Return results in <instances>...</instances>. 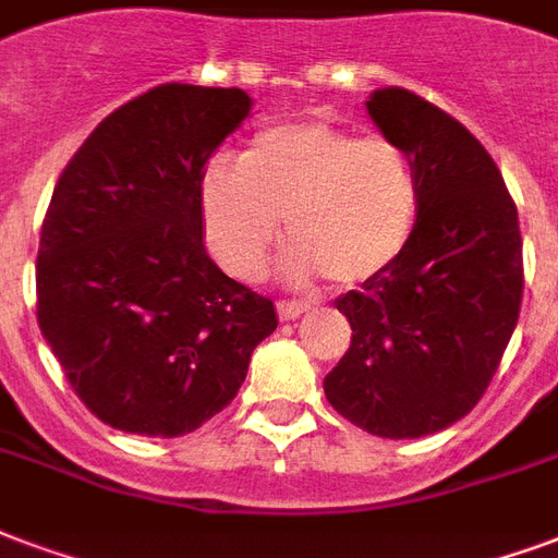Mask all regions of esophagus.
I'll return each instance as SVG.
<instances>
[{"label":"esophagus","mask_w":558,"mask_h":558,"mask_svg":"<svg viewBox=\"0 0 558 558\" xmlns=\"http://www.w3.org/2000/svg\"><path fill=\"white\" fill-rule=\"evenodd\" d=\"M276 312H279L282 320H296L300 314L308 312V305L300 303V300H279V303H276Z\"/></svg>","instance_id":"1"}]
</instances>
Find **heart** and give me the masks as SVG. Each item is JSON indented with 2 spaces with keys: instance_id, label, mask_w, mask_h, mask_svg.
<instances>
[{
  "instance_id": "b5f03b06",
  "label": "heart",
  "mask_w": 558,
  "mask_h": 558,
  "mask_svg": "<svg viewBox=\"0 0 558 558\" xmlns=\"http://www.w3.org/2000/svg\"><path fill=\"white\" fill-rule=\"evenodd\" d=\"M417 205L421 182L403 146L329 123L270 125L241 165L211 161L199 187L205 241L238 279L262 270L284 217L296 241L291 274L367 282L405 250Z\"/></svg>"
}]
</instances>
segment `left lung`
I'll use <instances>...</instances> for the list:
<instances>
[{
    "instance_id": "left-lung-1",
    "label": "left lung",
    "mask_w": 558,
    "mask_h": 558,
    "mask_svg": "<svg viewBox=\"0 0 558 558\" xmlns=\"http://www.w3.org/2000/svg\"><path fill=\"white\" fill-rule=\"evenodd\" d=\"M374 123L412 155L417 223L397 262L335 300L353 341L326 400L379 438L441 433L488 391L523 296L518 208L500 170L456 117L405 87L367 99Z\"/></svg>"
}]
</instances>
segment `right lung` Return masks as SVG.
<instances>
[{"label": "right lung", "mask_w": 558, "mask_h": 558, "mask_svg": "<svg viewBox=\"0 0 558 558\" xmlns=\"http://www.w3.org/2000/svg\"><path fill=\"white\" fill-rule=\"evenodd\" d=\"M241 87L158 85L96 125L58 179L37 250V324L78 400L149 438L223 412L276 329L274 300L203 244L208 158L250 114Z\"/></svg>", "instance_id": "right-lung-1"}]
</instances>
